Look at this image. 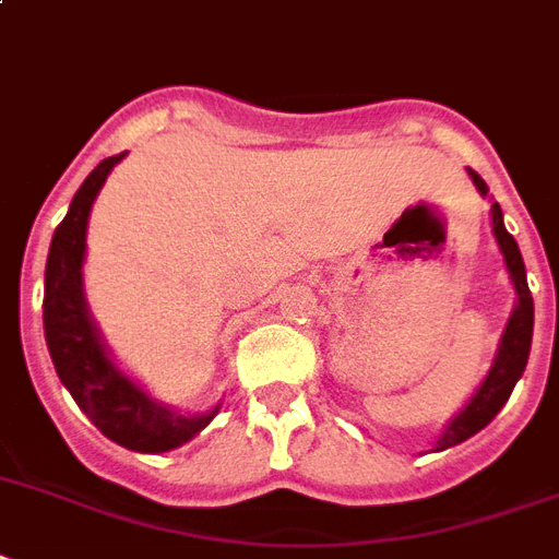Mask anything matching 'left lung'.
<instances>
[{
	"instance_id": "1",
	"label": "left lung",
	"mask_w": 559,
	"mask_h": 559,
	"mask_svg": "<svg viewBox=\"0 0 559 559\" xmlns=\"http://www.w3.org/2000/svg\"><path fill=\"white\" fill-rule=\"evenodd\" d=\"M468 177H472L474 188L479 191V197H488V186L483 182L477 170L468 168ZM491 200V197H488ZM491 230H495L497 246H500L502 262H506V271H509V280L514 285V308H511V317L502 329L500 345H497L495 362L488 368L486 380L479 382V389L474 391L472 400L460 408V414L449 419V426L442 428V435L437 437L435 449L431 451H445L451 445H460L468 437H474L477 431L491 423V419L500 414V408L509 403L511 391L518 385V380L523 377L525 362H528V352H532V334H534V299L532 290H528V280H525V262L523 253L518 248V239L511 237L502 223V207L491 200Z\"/></svg>"
}]
</instances>
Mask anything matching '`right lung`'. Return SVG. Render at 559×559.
I'll return each instance as SVG.
<instances>
[{
    "instance_id": "add662e5",
    "label": "right lung",
    "mask_w": 559,
    "mask_h": 559,
    "mask_svg": "<svg viewBox=\"0 0 559 559\" xmlns=\"http://www.w3.org/2000/svg\"><path fill=\"white\" fill-rule=\"evenodd\" d=\"M124 154L108 156L87 174L80 191L73 193L68 214L53 230L48 265H45L41 320H45V343L59 380L71 391L87 419L122 449L163 454L200 435L219 414L223 403H216L211 412L182 414L151 396L131 373L117 366V359L110 357L105 345L103 331L91 317L85 283H82L87 216L96 193L103 191L105 179L114 165L122 163Z\"/></svg>"
}]
</instances>
